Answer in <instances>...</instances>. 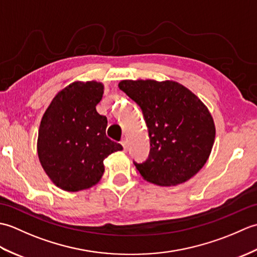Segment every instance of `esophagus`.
I'll return each mask as SVG.
<instances>
[{
    "mask_svg": "<svg viewBox=\"0 0 257 257\" xmlns=\"http://www.w3.org/2000/svg\"><path fill=\"white\" fill-rule=\"evenodd\" d=\"M121 145H122V147H123V151L125 152L128 150V141H127V139H123L122 141H121Z\"/></svg>",
    "mask_w": 257,
    "mask_h": 257,
    "instance_id": "esophagus-1",
    "label": "esophagus"
}]
</instances>
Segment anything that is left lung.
Masks as SVG:
<instances>
[{
  "mask_svg": "<svg viewBox=\"0 0 257 257\" xmlns=\"http://www.w3.org/2000/svg\"><path fill=\"white\" fill-rule=\"evenodd\" d=\"M118 86L141 108L148 127V159L134 162L141 177L168 187L195 176L215 139L214 121L204 103L173 80H121Z\"/></svg>",
  "mask_w": 257,
  "mask_h": 257,
  "instance_id": "obj_1",
  "label": "left lung"
}]
</instances>
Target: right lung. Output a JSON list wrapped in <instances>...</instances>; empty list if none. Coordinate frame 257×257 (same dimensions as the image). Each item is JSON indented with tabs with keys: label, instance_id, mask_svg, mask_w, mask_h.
<instances>
[{
	"label": "right lung",
	"instance_id": "add662e5",
	"mask_svg": "<svg viewBox=\"0 0 257 257\" xmlns=\"http://www.w3.org/2000/svg\"><path fill=\"white\" fill-rule=\"evenodd\" d=\"M103 85L74 81L53 98L38 130L37 155L56 187L68 192L91 188L101 179L103 160L122 146L106 136L107 118L97 112Z\"/></svg>",
	"mask_w": 257,
	"mask_h": 257
}]
</instances>
